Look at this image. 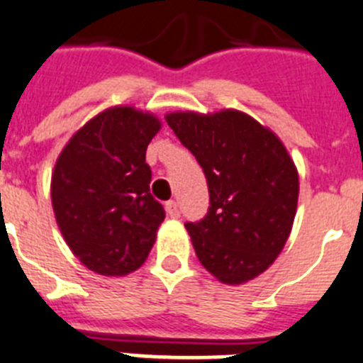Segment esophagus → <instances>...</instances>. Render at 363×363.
Wrapping results in <instances>:
<instances>
[{"label":"esophagus","mask_w":363,"mask_h":363,"mask_svg":"<svg viewBox=\"0 0 363 363\" xmlns=\"http://www.w3.org/2000/svg\"><path fill=\"white\" fill-rule=\"evenodd\" d=\"M166 213H168L169 217H173V219H177V217L181 216V208H179V204L175 203V201H168V203H166Z\"/></svg>","instance_id":"obj_1"}]
</instances>
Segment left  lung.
I'll list each match as a JSON object with an SVG mask.
<instances>
[{
	"label": "left lung",
	"mask_w": 363,
	"mask_h": 363,
	"mask_svg": "<svg viewBox=\"0 0 363 363\" xmlns=\"http://www.w3.org/2000/svg\"><path fill=\"white\" fill-rule=\"evenodd\" d=\"M206 175L210 208L186 223L201 264L225 285L250 281L291 235L299 195L294 160L272 129L238 109L166 115Z\"/></svg>",
	"instance_id": "1"
}]
</instances>
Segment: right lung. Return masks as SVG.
<instances>
[{
	"instance_id": "obj_1",
	"label": "right lung",
	"mask_w": 363,
	"mask_h": 363,
	"mask_svg": "<svg viewBox=\"0 0 363 363\" xmlns=\"http://www.w3.org/2000/svg\"><path fill=\"white\" fill-rule=\"evenodd\" d=\"M162 128L153 113L107 107L69 138L50 177V201L67 247L100 276L143 267L164 220L150 194L146 150Z\"/></svg>"
}]
</instances>
